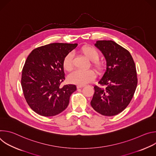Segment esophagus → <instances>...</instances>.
<instances>
[{
	"label": "esophagus",
	"instance_id": "1",
	"mask_svg": "<svg viewBox=\"0 0 156 156\" xmlns=\"http://www.w3.org/2000/svg\"><path fill=\"white\" fill-rule=\"evenodd\" d=\"M85 86L84 85H78L77 86V88H81L83 87H84Z\"/></svg>",
	"mask_w": 156,
	"mask_h": 156
}]
</instances>
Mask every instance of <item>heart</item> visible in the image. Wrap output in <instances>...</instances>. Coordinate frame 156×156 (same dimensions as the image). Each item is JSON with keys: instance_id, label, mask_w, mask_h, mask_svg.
Instances as JSON below:
<instances>
[{"instance_id": "heart-1", "label": "heart", "mask_w": 156, "mask_h": 156, "mask_svg": "<svg viewBox=\"0 0 156 156\" xmlns=\"http://www.w3.org/2000/svg\"><path fill=\"white\" fill-rule=\"evenodd\" d=\"M79 52L91 61V66L97 71L101 72L104 66V62L99 59V53L93 47L83 46L79 49ZM63 68L66 72H71L73 69V57L72 54H68L65 55L63 60ZM96 77L95 72L93 70L86 71L76 70L69 76V81L73 84L84 85L93 81Z\"/></svg>"}]
</instances>
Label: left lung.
I'll return each instance as SVG.
<instances>
[{"instance_id": "1", "label": "left lung", "mask_w": 156, "mask_h": 156, "mask_svg": "<svg viewBox=\"0 0 156 156\" xmlns=\"http://www.w3.org/2000/svg\"><path fill=\"white\" fill-rule=\"evenodd\" d=\"M95 46L102 52L106 71L95 86L91 101L92 107L105 116H114L128 105L138 84L136 66L128 50L113 41H98Z\"/></svg>"}]
</instances>
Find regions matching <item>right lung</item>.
Listing matches in <instances>:
<instances>
[{"mask_svg": "<svg viewBox=\"0 0 156 156\" xmlns=\"http://www.w3.org/2000/svg\"><path fill=\"white\" fill-rule=\"evenodd\" d=\"M77 44L52 43L37 48L28 56L22 70L21 84L30 108L44 117L56 115L67 107L74 84L63 86V60Z\"/></svg>", "mask_w": 156, "mask_h": 156, "instance_id": "1", "label": "right lung"}]
</instances>
